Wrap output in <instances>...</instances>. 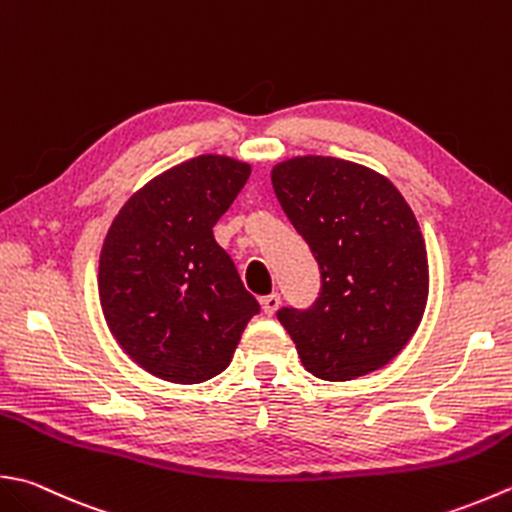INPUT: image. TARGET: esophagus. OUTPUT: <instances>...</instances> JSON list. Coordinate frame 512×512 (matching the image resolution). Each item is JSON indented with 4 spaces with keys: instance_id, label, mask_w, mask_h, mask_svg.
<instances>
[{
    "instance_id": "obj_1",
    "label": "esophagus",
    "mask_w": 512,
    "mask_h": 512,
    "mask_svg": "<svg viewBox=\"0 0 512 512\" xmlns=\"http://www.w3.org/2000/svg\"><path fill=\"white\" fill-rule=\"evenodd\" d=\"M259 302H262L264 313H266L268 317H273V315L277 313L279 304H282V299H279V295H277V293H270V295H266V297L259 299Z\"/></svg>"
}]
</instances>
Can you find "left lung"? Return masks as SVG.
<instances>
[{"label":"left lung","mask_w":512,"mask_h":512,"mask_svg":"<svg viewBox=\"0 0 512 512\" xmlns=\"http://www.w3.org/2000/svg\"><path fill=\"white\" fill-rule=\"evenodd\" d=\"M270 177L322 275L313 306L277 310L304 368L348 382L386 366L415 335L428 297L413 210L384 175L346 159L295 157Z\"/></svg>","instance_id":"obj_1"}]
</instances>
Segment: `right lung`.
Here are the masks:
<instances>
[{
	"mask_svg": "<svg viewBox=\"0 0 512 512\" xmlns=\"http://www.w3.org/2000/svg\"><path fill=\"white\" fill-rule=\"evenodd\" d=\"M250 166L199 155L128 199L99 255V302L110 333L146 373L202 384L228 368L257 299L213 226Z\"/></svg>",
	"mask_w": 512,
	"mask_h": 512,
	"instance_id": "obj_1",
	"label": "right lung"
}]
</instances>
